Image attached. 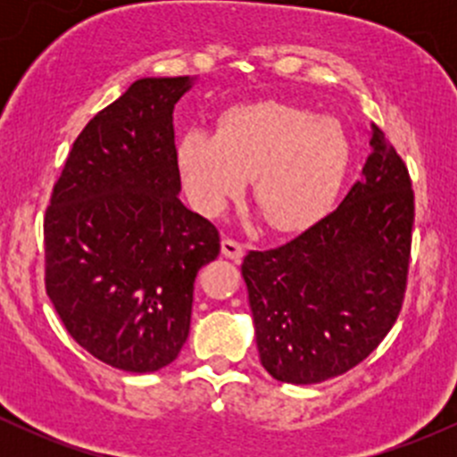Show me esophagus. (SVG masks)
Masks as SVG:
<instances>
[{"label":"esophagus","instance_id":"obj_1","mask_svg":"<svg viewBox=\"0 0 457 457\" xmlns=\"http://www.w3.org/2000/svg\"><path fill=\"white\" fill-rule=\"evenodd\" d=\"M220 250H223V254L228 258H232V261H241L243 254H245V247H243V243L234 241V238L225 237L223 241H220Z\"/></svg>","mask_w":457,"mask_h":457}]
</instances>
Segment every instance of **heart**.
<instances>
[{"mask_svg":"<svg viewBox=\"0 0 457 457\" xmlns=\"http://www.w3.org/2000/svg\"><path fill=\"white\" fill-rule=\"evenodd\" d=\"M349 156L352 145L336 119L280 101L237 105L219 119L216 137L190 130L177 150L196 210L216 216L252 177V196L278 232H298L325 214Z\"/></svg>","mask_w":457,"mask_h":457,"instance_id":"b5f03b06","label":"heart"}]
</instances>
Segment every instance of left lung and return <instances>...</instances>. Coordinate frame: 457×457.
I'll list each match as a JSON object with an SVG mask.
<instances>
[{"label": "left lung", "mask_w": 457, "mask_h": 457, "mask_svg": "<svg viewBox=\"0 0 457 457\" xmlns=\"http://www.w3.org/2000/svg\"><path fill=\"white\" fill-rule=\"evenodd\" d=\"M361 179L331 214L285 245L247 252L261 365L271 378L316 385L347 373L382 343L403 310L411 229V177L373 126Z\"/></svg>", "instance_id": "left-lung-1"}]
</instances>
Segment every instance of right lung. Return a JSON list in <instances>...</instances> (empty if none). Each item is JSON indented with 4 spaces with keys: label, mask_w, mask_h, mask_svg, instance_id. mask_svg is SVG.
Listing matches in <instances>:
<instances>
[{
    "label": "right lung",
    "mask_w": 457,
    "mask_h": 457,
    "mask_svg": "<svg viewBox=\"0 0 457 457\" xmlns=\"http://www.w3.org/2000/svg\"><path fill=\"white\" fill-rule=\"evenodd\" d=\"M190 77H145L79 132L44 216L46 294L68 334L121 371L170 365L219 229L179 199L174 104Z\"/></svg>",
    "instance_id": "1"
}]
</instances>
